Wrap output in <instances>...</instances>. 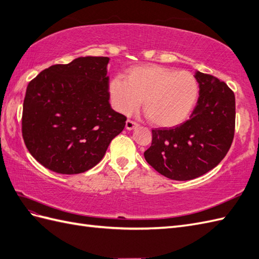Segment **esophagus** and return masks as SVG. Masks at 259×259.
I'll use <instances>...</instances> for the list:
<instances>
[{"mask_svg":"<svg viewBox=\"0 0 259 259\" xmlns=\"http://www.w3.org/2000/svg\"><path fill=\"white\" fill-rule=\"evenodd\" d=\"M125 126H126V130L132 131V130L136 128L137 126H138V124H137V123H135V122H133V121H131V119H127V121H126Z\"/></svg>","mask_w":259,"mask_h":259,"instance_id":"obj_1","label":"esophagus"}]
</instances>
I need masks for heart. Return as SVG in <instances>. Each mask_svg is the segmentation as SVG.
<instances>
[{"instance_id":"heart-1","label":"heart","mask_w":259,"mask_h":259,"mask_svg":"<svg viewBox=\"0 0 259 259\" xmlns=\"http://www.w3.org/2000/svg\"><path fill=\"white\" fill-rule=\"evenodd\" d=\"M113 106L128 114L141 105L151 124L172 127L190 114L199 94L198 82L188 71L149 65L131 68L126 80L112 79L109 87Z\"/></svg>"}]
</instances>
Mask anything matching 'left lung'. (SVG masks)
Returning a JSON list of instances; mask_svg holds the SVG:
<instances>
[{
	"label": "left lung",
	"instance_id": "left-lung-1",
	"mask_svg": "<svg viewBox=\"0 0 259 259\" xmlns=\"http://www.w3.org/2000/svg\"><path fill=\"white\" fill-rule=\"evenodd\" d=\"M199 99L190 118L176 127L154 128L145 159L165 177L186 181L198 178L221 162L235 131V96L228 84L197 71Z\"/></svg>",
	"mask_w": 259,
	"mask_h": 259
}]
</instances>
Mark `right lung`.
Listing matches in <instances>:
<instances>
[{
	"mask_svg": "<svg viewBox=\"0 0 259 259\" xmlns=\"http://www.w3.org/2000/svg\"><path fill=\"white\" fill-rule=\"evenodd\" d=\"M108 57H79L31 80L22 133L30 155L57 174L77 175L101 161L126 117L109 102Z\"/></svg>",
	"mask_w": 259,
	"mask_h": 259,
	"instance_id": "right-lung-1",
	"label": "right lung"
}]
</instances>
